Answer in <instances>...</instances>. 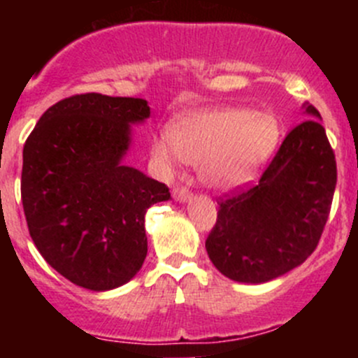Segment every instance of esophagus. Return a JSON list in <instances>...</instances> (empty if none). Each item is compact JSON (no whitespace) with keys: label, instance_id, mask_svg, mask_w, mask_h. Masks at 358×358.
<instances>
[{"label":"esophagus","instance_id":"34e87169","mask_svg":"<svg viewBox=\"0 0 358 358\" xmlns=\"http://www.w3.org/2000/svg\"><path fill=\"white\" fill-rule=\"evenodd\" d=\"M173 197L180 202H185V201H190V192L187 187L176 185V187H173Z\"/></svg>","mask_w":358,"mask_h":358}]
</instances>
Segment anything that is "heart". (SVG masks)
I'll return each mask as SVG.
<instances>
[{
  "label": "heart",
  "instance_id": "obj_1",
  "mask_svg": "<svg viewBox=\"0 0 358 358\" xmlns=\"http://www.w3.org/2000/svg\"><path fill=\"white\" fill-rule=\"evenodd\" d=\"M280 140V124L268 112L239 107L202 110L175 122L152 140L159 164H199L206 185L230 190L255 178Z\"/></svg>",
  "mask_w": 358,
  "mask_h": 358
}]
</instances>
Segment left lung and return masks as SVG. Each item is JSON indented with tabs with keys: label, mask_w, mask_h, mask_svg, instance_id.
<instances>
[{
	"label": "left lung",
	"mask_w": 358,
	"mask_h": 358,
	"mask_svg": "<svg viewBox=\"0 0 358 358\" xmlns=\"http://www.w3.org/2000/svg\"><path fill=\"white\" fill-rule=\"evenodd\" d=\"M310 117H320L310 103ZM336 159L319 119L287 133L256 185L220 197L206 239L213 265L229 279L262 284L301 265L319 244L336 189Z\"/></svg>",
	"instance_id": "8db88e82"
}]
</instances>
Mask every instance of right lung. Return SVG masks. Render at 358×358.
<instances>
[{"mask_svg":"<svg viewBox=\"0 0 358 358\" xmlns=\"http://www.w3.org/2000/svg\"><path fill=\"white\" fill-rule=\"evenodd\" d=\"M147 100L83 93L39 117L24 145L20 194L29 234L76 286L109 291L147 256L145 213L171 197L164 183L122 164Z\"/></svg>","mask_w":358,"mask_h":358,"instance_id":"obj_1","label":"right lung"}]
</instances>
